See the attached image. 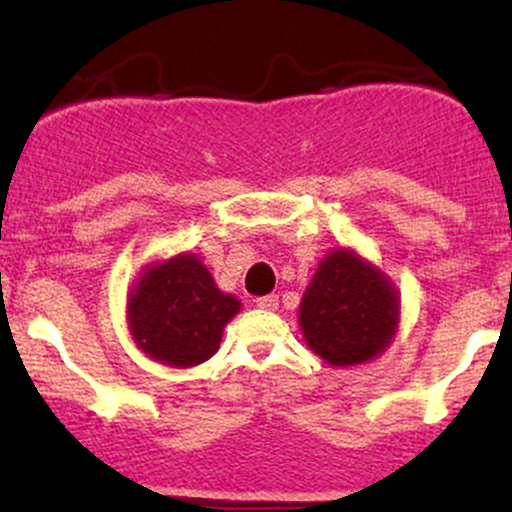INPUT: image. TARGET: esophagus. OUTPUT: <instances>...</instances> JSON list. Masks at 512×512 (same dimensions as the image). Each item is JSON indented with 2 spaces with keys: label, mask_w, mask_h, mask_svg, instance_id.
<instances>
[{
  "label": "esophagus",
  "mask_w": 512,
  "mask_h": 512,
  "mask_svg": "<svg viewBox=\"0 0 512 512\" xmlns=\"http://www.w3.org/2000/svg\"><path fill=\"white\" fill-rule=\"evenodd\" d=\"M255 303H257V308H262V310H276V308H279V296L269 293V296L257 298Z\"/></svg>",
  "instance_id": "esophagus-1"
}]
</instances>
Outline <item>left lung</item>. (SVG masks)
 Masks as SVG:
<instances>
[{
    "label": "left lung",
    "mask_w": 512,
    "mask_h": 512,
    "mask_svg": "<svg viewBox=\"0 0 512 512\" xmlns=\"http://www.w3.org/2000/svg\"><path fill=\"white\" fill-rule=\"evenodd\" d=\"M397 286L351 248H334L317 264L301 298L298 322L308 349L330 366L378 358L399 327Z\"/></svg>",
    "instance_id": "left-lung-1"
}]
</instances>
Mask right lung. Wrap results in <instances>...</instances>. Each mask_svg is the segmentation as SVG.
<instances>
[{
    "label": "right lung",
    "mask_w": 512,
    "mask_h": 512,
    "mask_svg": "<svg viewBox=\"0 0 512 512\" xmlns=\"http://www.w3.org/2000/svg\"><path fill=\"white\" fill-rule=\"evenodd\" d=\"M240 301L216 286L192 252L144 264L127 293V327L146 356L170 368H192L219 351L223 327Z\"/></svg>",
    "instance_id": "right-lung-1"
}]
</instances>
